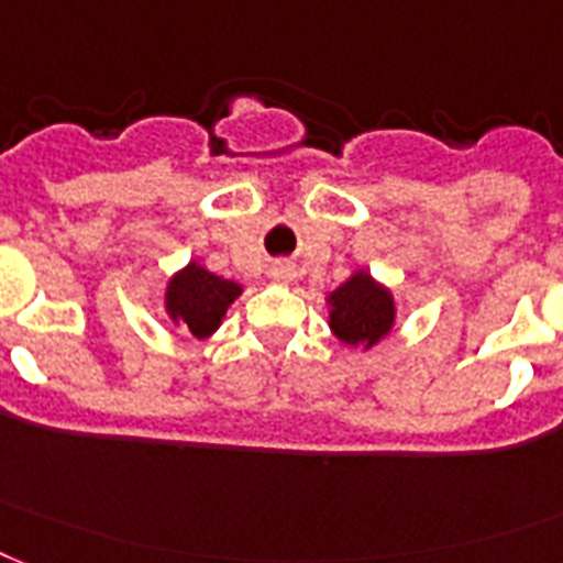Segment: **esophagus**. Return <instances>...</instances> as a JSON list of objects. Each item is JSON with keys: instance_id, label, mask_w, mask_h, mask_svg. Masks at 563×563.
I'll use <instances>...</instances> for the list:
<instances>
[{"instance_id": "obj_1", "label": "esophagus", "mask_w": 563, "mask_h": 563, "mask_svg": "<svg viewBox=\"0 0 563 563\" xmlns=\"http://www.w3.org/2000/svg\"><path fill=\"white\" fill-rule=\"evenodd\" d=\"M272 274H274V277H280V280H289V277H291V268H289V266H283V263H280V266H274V268H272Z\"/></svg>"}]
</instances>
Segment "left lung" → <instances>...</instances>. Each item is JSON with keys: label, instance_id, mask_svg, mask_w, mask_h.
I'll use <instances>...</instances> for the list:
<instances>
[{"label": "left lung", "instance_id": "obj_1", "mask_svg": "<svg viewBox=\"0 0 563 563\" xmlns=\"http://www.w3.org/2000/svg\"><path fill=\"white\" fill-rule=\"evenodd\" d=\"M332 303V332L349 346H375L391 329L395 303L369 274H354L329 295Z\"/></svg>", "mask_w": 563, "mask_h": 563}]
</instances>
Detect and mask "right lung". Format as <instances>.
I'll return each mask as SVG.
<instances>
[{"mask_svg":"<svg viewBox=\"0 0 563 563\" xmlns=\"http://www.w3.org/2000/svg\"><path fill=\"white\" fill-rule=\"evenodd\" d=\"M238 295V283L223 280V277L191 263L172 280L168 295H165V306H168L174 323L188 329L194 338H206L220 325V318Z\"/></svg>","mask_w":563,"mask_h":563,"instance_id":"obj_1","label":"right lung"}]
</instances>
